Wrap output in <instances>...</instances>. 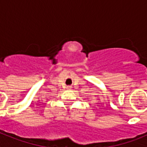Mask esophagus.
<instances>
[{
  "instance_id": "34e87169",
  "label": "esophagus",
  "mask_w": 147,
  "mask_h": 147,
  "mask_svg": "<svg viewBox=\"0 0 147 147\" xmlns=\"http://www.w3.org/2000/svg\"><path fill=\"white\" fill-rule=\"evenodd\" d=\"M71 88H72V87H71V86H67V89H71Z\"/></svg>"
}]
</instances>
